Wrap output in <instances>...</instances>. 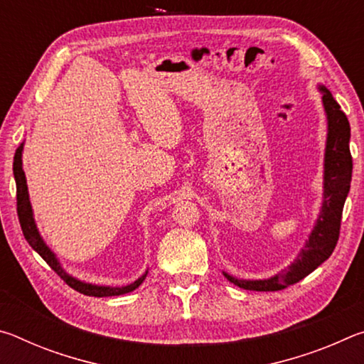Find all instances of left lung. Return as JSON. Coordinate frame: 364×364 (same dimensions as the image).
I'll return each instance as SVG.
<instances>
[{
    "label": "left lung",
    "mask_w": 364,
    "mask_h": 364,
    "mask_svg": "<svg viewBox=\"0 0 364 364\" xmlns=\"http://www.w3.org/2000/svg\"><path fill=\"white\" fill-rule=\"evenodd\" d=\"M318 90L321 93L326 120H328V136H326L324 149L323 202L316 223L308 234L305 245L300 249L295 260L278 274L264 279H241L223 271L228 281L245 291H281L295 284L328 260L338 241L342 210L352 183L353 168L352 156H350V123L341 106L332 97L331 91L324 85H318Z\"/></svg>",
    "instance_id": "1"
}]
</instances>
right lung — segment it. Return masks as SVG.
<instances>
[{
	"label": "right lung",
	"instance_id": "obj_1",
	"mask_svg": "<svg viewBox=\"0 0 364 364\" xmlns=\"http://www.w3.org/2000/svg\"><path fill=\"white\" fill-rule=\"evenodd\" d=\"M22 152H23V143L16 149L14 156V164H12V171H14V180L17 186V215H19L21 228L23 236H26L27 242L32 245L35 252H38L40 257L45 260L49 267H51L56 273L67 282L72 289H75L77 292L83 295H90V297H112V295H122L134 291V289L141 286V282L146 279L147 269L143 276H139L136 281L130 282L127 286H100V284H91V282H85L82 279L75 278L67 273L63 264H60L59 258L56 254L49 249V245L45 242V239L41 237L38 231V226L35 223L33 218V208L30 204V196H28V188H27V178L23 173L22 168Z\"/></svg>",
	"mask_w": 364,
	"mask_h": 364
}]
</instances>
